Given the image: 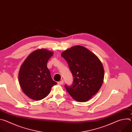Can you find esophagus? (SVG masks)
<instances>
[{
    "label": "esophagus",
    "mask_w": 132,
    "mask_h": 132,
    "mask_svg": "<svg viewBox=\"0 0 132 132\" xmlns=\"http://www.w3.org/2000/svg\"><path fill=\"white\" fill-rule=\"evenodd\" d=\"M63 83H64L63 80H61V81L58 82V84H59V85H62V84H63Z\"/></svg>",
    "instance_id": "34e87169"
}]
</instances>
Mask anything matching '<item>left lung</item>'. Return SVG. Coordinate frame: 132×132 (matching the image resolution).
Masks as SVG:
<instances>
[{"instance_id":"left-lung-1","label":"left lung","mask_w":132,"mask_h":132,"mask_svg":"<svg viewBox=\"0 0 132 132\" xmlns=\"http://www.w3.org/2000/svg\"><path fill=\"white\" fill-rule=\"evenodd\" d=\"M72 75L71 86L65 85L67 91L78 102H86L98 92L104 78L103 65L97 56L86 47L77 45L64 51Z\"/></svg>"}]
</instances>
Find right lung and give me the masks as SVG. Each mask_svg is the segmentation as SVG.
Returning <instances> with one entry per match:
<instances>
[{"instance_id":"1","label":"right lung","mask_w":132,"mask_h":132,"mask_svg":"<svg viewBox=\"0 0 132 132\" xmlns=\"http://www.w3.org/2000/svg\"><path fill=\"white\" fill-rule=\"evenodd\" d=\"M53 53L45 50H37L28 56L21 66L19 81L26 95L34 100H40L50 93L52 87L57 84L47 67L48 60Z\"/></svg>"}]
</instances>
